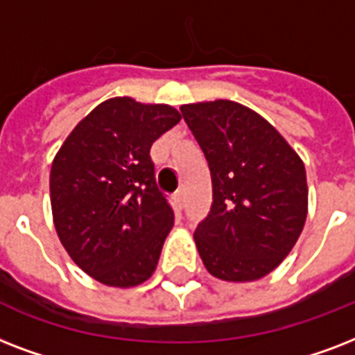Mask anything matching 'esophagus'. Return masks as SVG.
<instances>
[{
  "label": "esophagus",
  "mask_w": 355,
  "mask_h": 355,
  "mask_svg": "<svg viewBox=\"0 0 355 355\" xmlns=\"http://www.w3.org/2000/svg\"><path fill=\"white\" fill-rule=\"evenodd\" d=\"M172 205H174V209L178 213L183 209V205H185V194H183V191H178L174 196H172Z\"/></svg>",
  "instance_id": "esophagus-1"
}]
</instances>
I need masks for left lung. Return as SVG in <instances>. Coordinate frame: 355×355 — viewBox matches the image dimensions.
Returning a JSON list of instances; mask_svg holds the SVG:
<instances>
[{
    "instance_id": "8db88e82",
    "label": "left lung",
    "mask_w": 355,
    "mask_h": 355,
    "mask_svg": "<svg viewBox=\"0 0 355 355\" xmlns=\"http://www.w3.org/2000/svg\"><path fill=\"white\" fill-rule=\"evenodd\" d=\"M181 112L205 153L213 205L194 243L211 276L243 283L282 263L307 216L306 166L270 122L232 100L198 101Z\"/></svg>"
}]
</instances>
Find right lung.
<instances>
[{
  "label": "right lung",
  "instance_id": "add662e5",
  "mask_svg": "<svg viewBox=\"0 0 355 355\" xmlns=\"http://www.w3.org/2000/svg\"><path fill=\"white\" fill-rule=\"evenodd\" d=\"M181 120L164 103L105 100L66 137L49 172L55 232L72 261L107 287L152 277L174 211L157 189L150 148Z\"/></svg>",
  "mask_w": 355,
  "mask_h": 355
}]
</instances>
